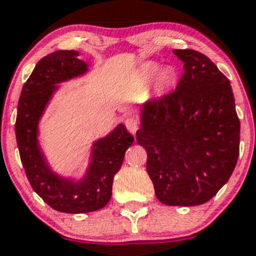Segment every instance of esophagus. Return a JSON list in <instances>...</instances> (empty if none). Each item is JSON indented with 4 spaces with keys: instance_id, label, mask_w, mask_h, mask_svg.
<instances>
[{
    "instance_id": "34e87169",
    "label": "esophagus",
    "mask_w": 256,
    "mask_h": 256,
    "mask_svg": "<svg viewBox=\"0 0 256 256\" xmlns=\"http://www.w3.org/2000/svg\"><path fill=\"white\" fill-rule=\"evenodd\" d=\"M125 125H126V128H128L132 135H135L136 131H138V128H140V121H138V118H135V116H131V118H126Z\"/></svg>"
}]
</instances>
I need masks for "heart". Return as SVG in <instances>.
Wrapping results in <instances>:
<instances>
[{
  "label": "heart",
  "mask_w": 256,
  "mask_h": 256,
  "mask_svg": "<svg viewBox=\"0 0 256 256\" xmlns=\"http://www.w3.org/2000/svg\"><path fill=\"white\" fill-rule=\"evenodd\" d=\"M158 65L156 64H146L142 68V74L145 76H152L158 71ZM175 71L172 68H164L156 75V84L160 90H165V88H171L175 82Z\"/></svg>",
  "instance_id": "obj_1"
}]
</instances>
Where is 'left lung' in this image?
I'll use <instances>...</instances> for the list:
<instances>
[{
    "instance_id": "1",
    "label": "left lung",
    "mask_w": 256,
    "mask_h": 256,
    "mask_svg": "<svg viewBox=\"0 0 256 256\" xmlns=\"http://www.w3.org/2000/svg\"><path fill=\"white\" fill-rule=\"evenodd\" d=\"M184 64L175 91L141 106L138 145L158 202L195 206L228 182L239 156L240 121L230 81L194 50H174Z\"/></svg>"
}]
</instances>
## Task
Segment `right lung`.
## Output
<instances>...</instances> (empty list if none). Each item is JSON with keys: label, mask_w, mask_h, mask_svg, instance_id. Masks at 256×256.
Segmentation results:
<instances>
[{"label": "right lung", "mask_w": 256, "mask_h": 256, "mask_svg": "<svg viewBox=\"0 0 256 256\" xmlns=\"http://www.w3.org/2000/svg\"><path fill=\"white\" fill-rule=\"evenodd\" d=\"M78 56V51L62 50L40 60L22 88L14 125L20 158L32 188L52 209L68 214L96 212L110 202L114 176L134 142L125 125L118 124L108 135L94 141L88 168L80 178L52 170L40 146L38 125L60 84L88 71V65Z\"/></svg>", "instance_id": "right-lung-1"}]
</instances>
